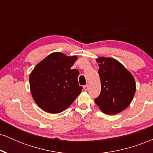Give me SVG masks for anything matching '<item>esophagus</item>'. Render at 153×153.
<instances>
[{"mask_svg":"<svg viewBox=\"0 0 153 153\" xmlns=\"http://www.w3.org/2000/svg\"><path fill=\"white\" fill-rule=\"evenodd\" d=\"M83 89H84V91H87L88 90V85H84V86H83Z\"/></svg>","mask_w":153,"mask_h":153,"instance_id":"1","label":"esophagus"}]
</instances>
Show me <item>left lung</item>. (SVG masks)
I'll return each mask as SVG.
<instances>
[{
	"instance_id": "left-lung-1",
	"label": "left lung",
	"mask_w": 153,
	"mask_h": 153,
	"mask_svg": "<svg viewBox=\"0 0 153 153\" xmlns=\"http://www.w3.org/2000/svg\"><path fill=\"white\" fill-rule=\"evenodd\" d=\"M98 71L101 83V91L95 102L103 113L116 114L127 108L136 91L133 75L117 59L99 57Z\"/></svg>"
}]
</instances>
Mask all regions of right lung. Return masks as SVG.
<instances>
[{"label": "right lung", "instance_id": "right-lung-1", "mask_svg": "<svg viewBox=\"0 0 153 153\" xmlns=\"http://www.w3.org/2000/svg\"><path fill=\"white\" fill-rule=\"evenodd\" d=\"M77 56L62 52L49 54L34 67L29 75L32 97L39 108L58 114L68 108L82 91L78 70H71Z\"/></svg>", "mask_w": 153, "mask_h": 153}]
</instances>
